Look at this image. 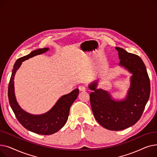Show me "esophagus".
I'll use <instances>...</instances> for the list:
<instances>
[{"label": "esophagus", "instance_id": "34e87169", "mask_svg": "<svg viewBox=\"0 0 157 157\" xmlns=\"http://www.w3.org/2000/svg\"><path fill=\"white\" fill-rule=\"evenodd\" d=\"M79 90L81 92H85L86 90V88L85 86H79Z\"/></svg>", "mask_w": 157, "mask_h": 157}]
</instances>
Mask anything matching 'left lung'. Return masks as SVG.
Returning a JSON list of instances; mask_svg holds the SVG:
<instances>
[{
    "mask_svg": "<svg viewBox=\"0 0 157 157\" xmlns=\"http://www.w3.org/2000/svg\"><path fill=\"white\" fill-rule=\"evenodd\" d=\"M115 48L120 60L118 65L132 74L125 99L114 101L108 91L97 89V80L88 88L93 90L90 98L95 118L105 128L117 131L134 125L141 118L150 98V81L141 58L121 48Z\"/></svg>",
    "mask_w": 157,
    "mask_h": 157,
    "instance_id": "obj_1",
    "label": "left lung"
}]
</instances>
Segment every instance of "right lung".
Here are the masks:
<instances>
[{
  "mask_svg": "<svg viewBox=\"0 0 157 157\" xmlns=\"http://www.w3.org/2000/svg\"><path fill=\"white\" fill-rule=\"evenodd\" d=\"M49 50L48 48L37 49L30 54L21 57L16 61L12 71V74L8 86V98L15 116L23 127L41 135H51L61 129L67 122L70 108L79 94V89L75 90L62 96L53 108L44 114L35 115L23 110L16 99L14 87V78L22 62L37 55L44 53Z\"/></svg>",
  "mask_w": 157,
  "mask_h": 157,
  "instance_id": "1",
  "label": "right lung"
}]
</instances>
